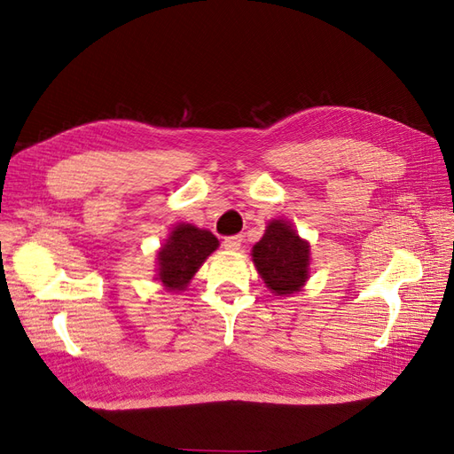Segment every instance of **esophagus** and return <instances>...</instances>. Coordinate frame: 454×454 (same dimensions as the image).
Segmentation results:
<instances>
[{"label":"esophagus","instance_id":"1","mask_svg":"<svg viewBox=\"0 0 454 454\" xmlns=\"http://www.w3.org/2000/svg\"><path fill=\"white\" fill-rule=\"evenodd\" d=\"M223 246H225V250H229V252H237V250H240V246H242V237L240 235L227 237L223 240Z\"/></svg>","mask_w":454,"mask_h":454}]
</instances>
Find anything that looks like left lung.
Returning <instances> with one entry per match:
<instances>
[{"label":"left lung","mask_w":454,"mask_h":454,"mask_svg":"<svg viewBox=\"0 0 454 454\" xmlns=\"http://www.w3.org/2000/svg\"><path fill=\"white\" fill-rule=\"evenodd\" d=\"M254 265L274 295H292L305 286L310 267V244L290 222L272 219L252 250Z\"/></svg>","instance_id":"left-lung-1"}]
</instances>
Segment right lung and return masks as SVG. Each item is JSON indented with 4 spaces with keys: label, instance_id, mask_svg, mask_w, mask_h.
<instances>
[{
    "label": "right lung",
    "instance_id": "add662e5",
    "mask_svg": "<svg viewBox=\"0 0 454 454\" xmlns=\"http://www.w3.org/2000/svg\"><path fill=\"white\" fill-rule=\"evenodd\" d=\"M217 246L219 240L210 231L191 223L176 225L157 252V280L170 292H184Z\"/></svg>",
    "mask_w": 454,
    "mask_h": 454
}]
</instances>
